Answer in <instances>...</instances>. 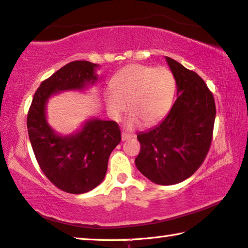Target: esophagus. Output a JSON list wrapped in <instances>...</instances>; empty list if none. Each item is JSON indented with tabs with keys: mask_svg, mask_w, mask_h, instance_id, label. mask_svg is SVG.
<instances>
[{
	"mask_svg": "<svg viewBox=\"0 0 248 248\" xmlns=\"http://www.w3.org/2000/svg\"><path fill=\"white\" fill-rule=\"evenodd\" d=\"M133 137V135H131V134H127V133H122V140H123V142H125V140H131Z\"/></svg>",
	"mask_w": 248,
	"mask_h": 248,
	"instance_id": "34e87169",
	"label": "esophagus"
}]
</instances>
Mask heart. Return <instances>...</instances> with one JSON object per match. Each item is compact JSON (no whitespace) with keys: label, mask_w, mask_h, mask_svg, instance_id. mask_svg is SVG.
I'll return each mask as SVG.
<instances>
[{"label":"heart","mask_w":248,"mask_h":248,"mask_svg":"<svg viewBox=\"0 0 248 248\" xmlns=\"http://www.w3.org/2000/svg\"><path fill=\"white\" fill-rule=\"evenodd\" d=\"M113 90L104 91L109 116L120 120L128 108L127 127H137L145 122L154 125L166 116L175 96V78L166 67L131 64L120 70L112 79Z\"/></svg>","instance_id":"1"}]
</instances>
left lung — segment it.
<instances>
[{"instance_id":"left-lung-1","label":"left lung","mask_w":248,"mask_h":248,"mask_svg":"<svg viewBox=\"0 0 248 248\" xmlns=\"http://www.w3.org/2000/svg\"><path fill=\"white\" fill-rule=\"evenodd\" d=\"M174 75L177 98L161 123L137 134V170L158 185H173L196 172L212 143L214 97L195 72L165 56Z\"/></svg>"}]
</instances>
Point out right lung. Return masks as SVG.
Listing matches in <instances>:
<instances>
[{
    "mask_svg": "<svg viewBox=\"0 0 248 248\" xmlns=\"http://www.w3.org/2000/svg\"><path fill=\"white\" fill-rule=\"evenodd\" d=\"M100 67L87 61H74L45 79L34 94L28 114V131L34 155L49 181L71 194L90 192L100 185L108 157L121 142L116 122L90 117L75 133L62 135L48 124L49 98L67 91H85L95 85Z\"/></svg>",
    "mask_w": 248,
    "mask_h": 248,
    "instance_id": "right-lung-1",
    "label": "right lung"
}]
</instances>
